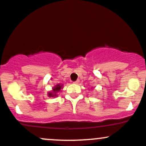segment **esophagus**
Masks as SVG:
<instances>
[{"mask_svg": "<svg viewBox=\"0 0 146 146\" xmlns=\"http://www.w3.org/2000/svg\"><path fill=\"white\" fill-rule=\"evenodd\" d=\"M79 80H76V81H74V84H79Z\"/></svg>", "mask_w": 146, "mask_h": 146, "instance_id": "obj_1", "label": "esophagus"}]
</instances>
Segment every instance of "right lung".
<instances>
[{"label": "right lung", "mask_w": 146, "mask_h": 146, "mask_svg": "<svg viewBox=\"0 0 146 146\" xmlns=\"http://www.w3.org/2000/svg\"><path fill=\"white\" fill-rule=\"evenodd\" d=\"M61 86H60V84H58L57 86H55L54 88H53V92H49V93L48 94V97L56 96V92H58L59 91V90H60Z\"/></svg>", "instance_id": "obj_1"}]
</instances>
